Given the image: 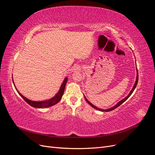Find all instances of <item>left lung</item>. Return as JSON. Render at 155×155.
Segmentation results:
<instances>
[{"mask_svg":"<svg viewBox=\"0 0 155 155\" xmlns=\"http://www.w3.org/2000/svg\"><path fill=\"white\" fill-rule=\"evenodd\" d=\"M138 71H137V80H136V82H135V83H134V87H133V89L132 90H131V91L130 92V93L129 94V95L127 96L126 97H125L124 99H123L122 100H121L120 102H118V104H117L115 106H114L113 107H112V108H110V109H107V110H104V109H99V108L98 107H96V106H94V105L93 104H92L89 101H88V100L87 99V98L85 97V100H86V101H87V103L88 104L90 105L91 107H92L93 108H94V109H97V110H100V111H104V112H108V111H111V110H114V109H115L116 108H117L118 107H119L120 105H121L123 104V103L125 101H126L128 99V98L129 97V96L131 95V94H132L133 92V91H134V90L135 89V88H136V87H137V83H138Z\"/></svg>","mask_w":155,"mask_h":155,"instance_id":"left-lung-1","label":"left lung"}]
</instances>
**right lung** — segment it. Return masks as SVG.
<instances>
[{
    "label": "right lung",
    "mask_w": 155,
    "mask_h": 155,
    "mask_svg": "<svg viewBox=\"0 0 155 155\" xmlns=\"http://www.w3.org/2000/svg\"><path fill=\"white\" fill-rule=\"evenodd\" d=\"M67 81V78L64 79V80L61 86L59 91L57 93V94H56L54 97H53L52 98H51L50 100H47V101H33L29 100L28 99L26 98L25 96H23L21 94L17 91V89L16 88H16L17 91L18 92V93L19 94V95L23 98V99H24V100L27 103V104H28L31 107H35V108H46V107H49L55 105L61 100V97L63 95L64 88H65V85H66Z\"/></svg>",
    "instance_id": "obj_1"
}]
</instances>
